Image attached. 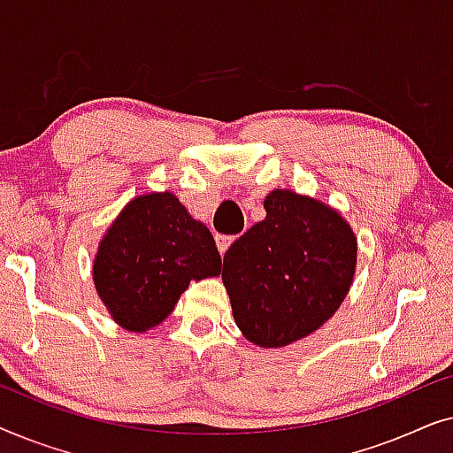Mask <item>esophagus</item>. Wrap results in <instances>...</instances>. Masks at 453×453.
<instances>
[{
    "mask_svg": "<svg viewBox=\"0 0 453 453\" xmlns=\"http://www.w3.org/2000/svg\"><path fill=\"white\" fill-rule=\"evenodd\" d=\"M233 241H234V237H228V234H216V247H219L220 256H225Z\"/></svg>",
    "mask_w": 453,
    "mask_h": 453,
    "instance_id": "obj_1",
    "label": "esophagus"
}]
</instances>
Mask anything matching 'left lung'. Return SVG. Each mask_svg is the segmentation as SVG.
<instances>
[{
	"label": "left lung",
	"instance_id": "8db88e82",
	"mask_svg": "<svg viewBox=\"0 0 453 453\" xmlns=\"http://www.w3.org/2000/svg\"><path fill=\"white\" fill-rule=\"evenodd\" d=\"M265 219L225 253V284L234 324L250 342L282 349L319 330L349 295L357 237L330 203L274 189Z\"/></svg>",
	"mask_w": 453,
	"mask_h": 453
}]
</instances>
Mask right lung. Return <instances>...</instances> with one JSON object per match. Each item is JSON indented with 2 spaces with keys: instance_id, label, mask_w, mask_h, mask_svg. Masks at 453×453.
I'll list each match as a JSON object with an SVG mask.
<instances>
[{
  "instance_id": "add662e5",
  "label": "right lung",
  "mask_w": 453,
  "mask_h": 453,
  "mask_svg": "<svg viewBox=\"0 0 453 453\" xmlns=\"http://www.w3.org/2000/svg\"><path fill=\"white\" fill-rule=\"evenodd\" d=\"M219 274L212 233L173 191L129 200L92 262V282L111 319L140 334L169 318L191 280Z\"/></svg>"
}]
</instances>
